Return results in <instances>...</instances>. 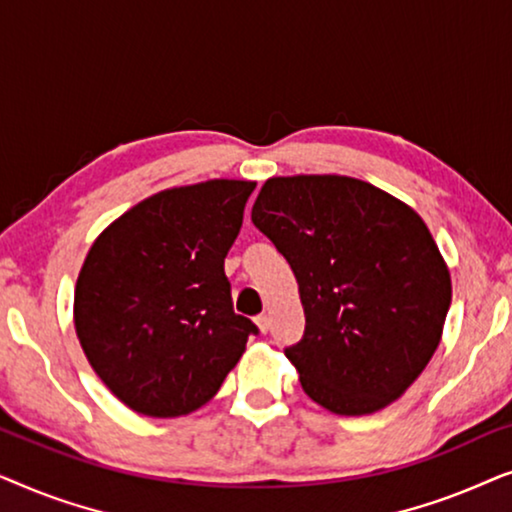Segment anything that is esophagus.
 <instances>
[{
    "mask_svg": "<svg viewBox=\"0 0 512 512\" xmlns=\"http://www.w3.org/2000/svg\"><path fill=\"white\" fill-rule=\"evenodd\" d=\"M256 321V326H258V331H261L263 335L265 333H268L270 331V319L268 317H265V314H261V317H256L254 319Z\"/></svg>",
    "mask_w": 512,
    "mask_h": 512,
    "instance_id": "obj_1",
    "label": "esophagus"
}]
</instances>
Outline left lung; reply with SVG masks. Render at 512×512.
Here are the masks:
<instances>
[{"label":"left lung","mask_w":512,"mask_h":512,"mask_svg":"<svg viewBox=\"0 0 512 512\" xmlns=\"http://www.w3.org/2000/svg\"><path fill=\"white\" fill-rule=\"evenodd\" d=\"M251 221L289 261L305 335L286 349L303 391L335 415L387 408L443 338L452 279L410 205L340 174L272 177Z\"/></svg>","instance_id":"left-lung-1"}]
</instances>
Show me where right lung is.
<instances>
[{
	"label": "right lung",
	"instance_id": "1",
	"mask_svg": "<svg viewBox=\"0 0 512 512\" xmlns=\"http://www.w3.org/2000/svg\"><path fill=\"white\" fill-rule=\"evenodd\" d=\"M256 181L209 179L137 202L97 235L74 328L107 389L146 417L212 401L258 328L233 310L223 258Z\"/></svg>",
	"mask_w": 512,
	"mask_h": 512
}]
</instances>
